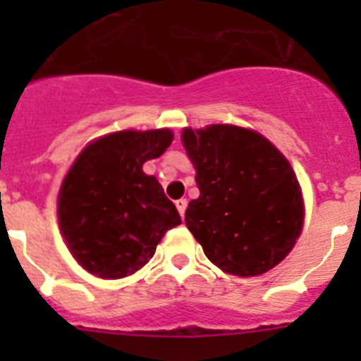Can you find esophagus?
Returning <instances> with one entry per match:
<instances>
[{
  "mask_svg": "<svg viewBox=\"0 0 361 361\" xmlns=\"http://www.w3.org/2000/svg\"><path fill=\"white\" fill-rule=\"evenodd\" d=\"M175 206H177L178 215L184 216V213H186V208H188V200L186 199H178L177 202H175Z\"/></svg>",
  "mask_w": 361,
  "mask_h": 361,
  "instance_id": "1",
  "label": "esophagus"
}]
</instances>
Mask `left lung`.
I'll return each mask as SVG.
<instances>
[{"mask_svg":"<svg viewBox=\"0 0 361 361\" xmlns=\"http://www.w3.org/2000/svg\"><path fill=\"white\" fill-rule=\"evenodd\" d=\"M183 142L200 190L184 220L204 255L237 276L273 269L304 224L302 191L288 159L260 133L231 124L186 128Z\"/></svg>","mask_w":361,"mask_h":361,"instance_id":"8db88e82","label":"left lung"}]
</instances>
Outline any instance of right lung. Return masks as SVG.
<instances>
[{"label": "right lung", "mask_w": 361, "mask_h": 361, "mask_svg": "<svg viewBox=\"0 0 361 361\" xmlns=\"http://www.w3.org/2000/svg\"><path fill=\"white\" fill-rule=\"evenodd\" d=\"M170 130L117 132L86 146L63 180L57 216L73 258L101 279L148 264L168 229L180 224L161 184L142 171L171 145Z\"/></svg>", "instance_id": "add662e5"}]
</instances>
